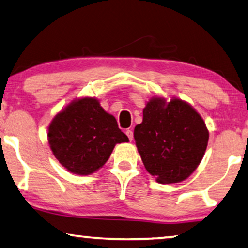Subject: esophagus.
Wrapping results in <instances>:
<instances>
[{
  "instance_id": "obj_1",
  "label": "esophagus",
  "mask_w": 248,
  "mask_h": 248,
  "mask_svg": "<svg viewBox=\"0 0 248 248\" xmlns=\"http://www.w3.org/2000/svg\"><path fill=\"white\" fill-rule=\"evenodd\" d=\"M125 135L128 136V138H129V140H130V141L132 139H134V132H132V130H127V131H125Z\"/></svg>"
}]
</instances>
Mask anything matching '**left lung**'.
Wrapping results in <instances>:
<instances>
[{
	"instance_id": "obj_1",
	"label": "left lung",
	"mask_w": 248,
	"mask_h": 248,
	"mask_svg": "<svg viewBox=\"0 0 248 248\" xmlns=\"http://www.w3.org/2000/svg\"><path fill=\"white\" fill-rule=\"evenodd\" d=\"M134 137L147 171L158 183L175 184L187 179L201 164L209 132L189 103L155 97L147 102Z\"/></svg>"
}]
</instances>
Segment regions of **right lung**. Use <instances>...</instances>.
Returning a JSON list of instances; mask_svg holds the SVG:
<instances>
[{
	"mask_svg": "<svg viewBox=\"0 0 248 248\" xmlns=\"http://www.w3.org/2000/svg\"><path fill=\"white\" fill-rule=\"evenodd\" d=\"M51 150L66 170L87 176L109 159L117 143L129 139L95 98H80L55 116L47 129Z\"/></svg>",
	"mask_w": 248,
	"mask_h": 248,
	"instance_id": "1",
	"label": "right lung"
}]
</instances>
